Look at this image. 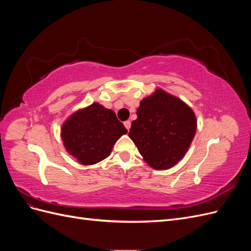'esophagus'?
Here are the masks:
<instances>
[{
    "label": "esophagus",
    "instance_id": "34e87169",
    "mask_svg": "<svg viewBox=\"0 0 251 251\" xmlns=\"http://www.w3.org/2000/svg\"><path fill=\"white\" fill-rule=\"evenodd\" d=\"M124 125H125V126H126V128L127 131L130 130V127H131V121H130V120H126V121H125Z\"/></svg>",
    "mask_w": 251,
    "mask_h": 251
}]
</instances>
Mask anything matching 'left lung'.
I'll list each match as a JSON object with an SVG mask.
<instances>
[{"label":"left lung","instance_id":"8db88e82","mask_svg":"<svg viewBox=\"0 0 251 251\" xmlns=\"http://www.w3.org/2000/svg\"><path fill=\"white\" fill-rule=\"evenodd\" d=\"M128 136L151 169L164 171L185 156L197 131L193 109L158 88L140 100Z\"/></svg>","mask_w":251,"mask_h":251}]
</instances>
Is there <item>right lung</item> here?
<instances>
[{
	"label": "right lung",
	"instance_id": "obj_1",
	"mask_svg": "<svg viewBox=\"0 0 251 251\" xmlns=\"http://www.w3.org/2000/svg\"><path fill=\"white\" fill-rule=\"evenodd\" d=\"M126 133L115 112L98 102L72 113L60 128L68 154L82 165H93L107 158L114 144Z\"/></svg>",
	"mask_w": 251,
	"mask_h": 251
}]
</instances>
